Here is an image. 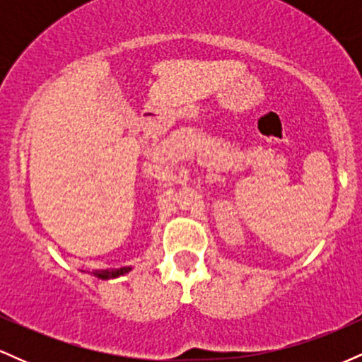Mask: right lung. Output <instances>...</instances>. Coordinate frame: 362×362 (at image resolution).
I'll return each instance as SVG.
<instances>
[{
  "mask_svg": "<svg viewBox=\"0 0 362 362\" xmlns=\"http://www.w3.org/2000/svg\"><path fill=\"white\" fill-rule=\"evenodd\" d=\"M129 271H131V267H120V269H112V271H97L93 272L95 276L100 277V279H115V277L119 276H124V274H127Z\"/></svg>",
  "mask_w": 362,
  "mask_h": 362,
  "instance_id": "right-lung-1",
  "label": "right lung"
}]
</instances>
